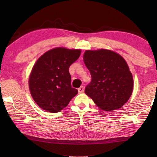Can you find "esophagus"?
Listing matches in <instances>:
<instances>
[{"mask_svg":"<svg viewBox=\"0 0 157 157\" xmlns=\"http://www.w3.org/2000/svg\"><path fill=\"white\" fill-rule=\"evenodd\" d=\"M84 91V87L83 86H82L79 87V88L78 89V92L79 93V94H82V93H83Z\"/></svg>","mask_w":157,"mask_h":157,"instance_id":"esophagus-1","label":"esophagus"}]
</instances>
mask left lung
<instances>
[{"label":"left lung","instance_id":"left-lung-1","mask_svg":"<svg viewBox=\"0 0 157 157\" xmlns=\"http://www.w3.org/2000/svg\"><path fill=\"white\" fill-rule=\"evenodd\" d=\"M84 62L91 75L85 94L105 111L121 108L131 96L133 77L123 57L111 50H86Z\"/></svg>","mask_w":157,"mask_h":157}]
</instances>
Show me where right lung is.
I'll use <instances>...</instances> for the list:
<instances>
[{
	"label": "right lung",
	"mask_w": 157,
	"mask_h": 157,
	"mask_svg": "<svg viewBox=\"0 0 157 157\" xmlns=\"http://www.w3.org/2000/svg\"><path fill=\"white\" fill-rule=\"evenodd\" d=\"M80 53V50L56 48L36 61L29 78V87L39 107L52 113L59 112L77 95L78 91L71 86L68 70Z\"/></svg>",
	"instance_id": "right-lung-1"
}]
</instances>
